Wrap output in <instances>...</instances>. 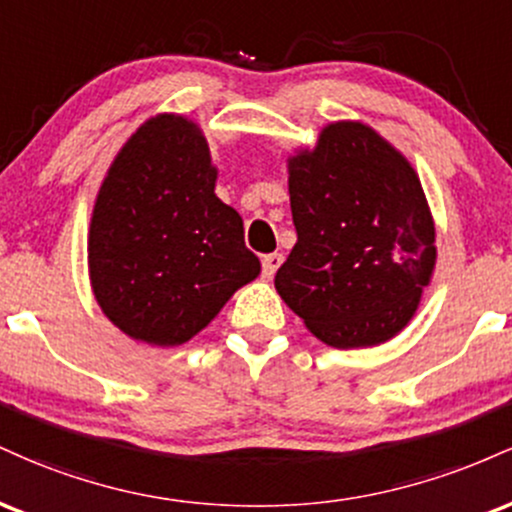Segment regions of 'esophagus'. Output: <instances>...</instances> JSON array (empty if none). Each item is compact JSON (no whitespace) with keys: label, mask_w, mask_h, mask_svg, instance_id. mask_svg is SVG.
Here are the masks:
<instances>
[{"label":"esophagus","mask_w":512,"mask_h":512,"mask_svg":"<svg viewBox=\"0 0 512 512\" xmlns=\"http://www.w3.org/2000/svg\"><path fill=\"white\" fill-rule=\"evenodd\" d=\"M281 262H284V255H279V252H272V255H264L262 257V274L264 279H272L276 274V269L281 267Z\"/></svg>","instance_id":"34e87169"}]
</instances>
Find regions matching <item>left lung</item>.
<instances>
[{"instance_id": "1", "label": "left lung", "mask_w": 512, "mask_h": 512, "mask_svg": "<svg viewBox=\"0 0 512 512\" xmlns=\"http://www.w3.org/2000/svg\"><path fill=\"white\" fill-rule=\"evenodd\" d=\"M298 240L274 276L320 342L375 346L407 327L436 267V226L411 163L363 122L322 127L289 156Z\"/></svg>"}]
</instances>
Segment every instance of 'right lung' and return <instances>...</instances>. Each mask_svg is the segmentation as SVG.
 <instances>
[{"instance_id": "obj_1", "label": "right lung", "mask_w": 512, "mask_h": 512, "mask_svg": "<svg viewBox=\"0 0 512 512\" xmlns=\"http://www.w3.org/2000/svg\"><path fill=\"white\" fill-rule=\"evenodd\" d=\"M202 129L182 115L146 120L108 168L88 231L98 305L127 337L178 346L260 274L243 219L214 195Z\"/></svg>"}]
</instances>
